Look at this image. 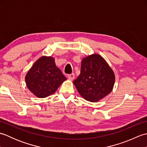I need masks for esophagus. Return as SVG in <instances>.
Here are the masks:
<instances>
[{
    "mask_svg": "<svg viewBox=\"0 0 147 147\" xmlns=\"http://www.w3.org/2000/svg\"><path fill=\"white\" fill-rule=\"evenodd\" d=\"M68 78L70 80H73L74 78V73H72L71 74H69L68 75Z\"/></svg>",
    "mask_w": 147,
    "mask_h": 147,
    "instance_id": "esophagus-1",
    "label": "esophagus"
}]
</instances>
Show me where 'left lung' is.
Wrapping results in <instances>:
<instances>
[{
  "label": "left lung",
  "mask_w": 147,
  "mask_h": 147,
  "mask_svg": "<svg viewBox=\"0 0 147 147\" xmlns=\"http://www.w3.org/2000/svg\"><path fill=\"white\" fill-rule=\"evenodd\" d=\"M114 83V71L98 54L83 59L80 74L73 82L80 95L92 102H98L109 94Z\"/></svg>",
  "instance_id": "1"
}]
</instances>
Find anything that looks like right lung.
<instances>
[{
  "label": "right lung",
  "instance_id": "add662e5",
  "mask_svg": "<svg viewBox=\"0 0 147 147\" xmlns=\"http://www.w3.org/2000/svg\"><path fill=\"white\" fill-rule=\"evenodd\" d=\"M65 80L66 78L55 65L54 59L46 56L38 59L25 76L28 88L38 98L54 93Z\"/></svg>",
  "mask_w": 147,
  "mask_h": 147
}]
</instances>
